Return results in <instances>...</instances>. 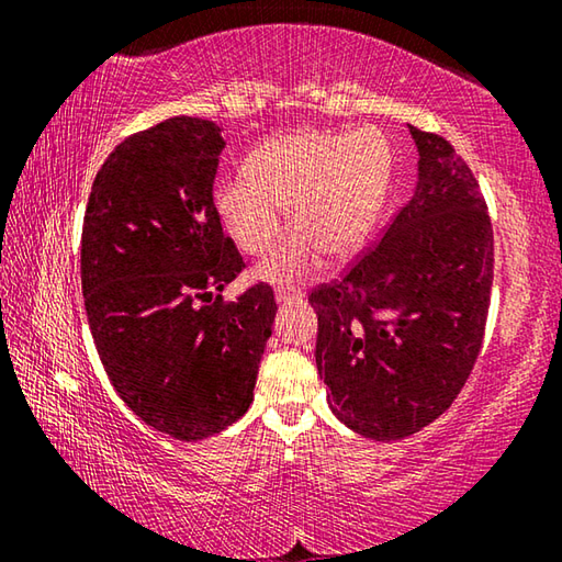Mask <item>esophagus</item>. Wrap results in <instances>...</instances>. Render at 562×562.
<instances>
[{
  "label": "esophagus",
  "mask_w": 562,
  "mask_h": 562,
  "mask_svg": "<svg viewBox=\"0 0 562 562\" xmlns=\"http://www.w3.org/2000/svg\"><path fill=\"white\" fill-rule=\"evenodd\" d=\"M274 300L278 304H292V302H302V292L300 290H278L274 292Z\"/></svg>",
  "instance_id": "1"
}]
</instances>
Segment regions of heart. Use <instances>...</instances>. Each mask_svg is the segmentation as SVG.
<instances>
[{
    "label": "heart",
    "mask_w": 562,
    "mask_h": 562,
    "mask_svg": "<svg viewBox=\"0 0 562 562\" xmlns=\"http://www.w3.org/2000/svg\"><path fill=\"white\" fill-rule=\"evenodd\" d=\"M250 180L235 178L217 190V213L247 255H265L282 233L290 235L258 268L268 282L300 280L317 260H341L367 240L382 211L392 148L379 131L290 133L262 144L247 164Z\"/></svg>",
    "instance_id": "1"
}]
</instances>
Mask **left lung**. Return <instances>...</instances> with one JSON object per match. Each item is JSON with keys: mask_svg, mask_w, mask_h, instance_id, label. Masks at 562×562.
<instances>
[{"mask_svg": "<svg viewBox=\"0 0 562 562\" xmlns=\"http://www.w3.org/2000/svg\"><path fill=\"white\" fill-rule=\"evenodd\" d=\"M418 180L374 247L310 294L317 372L331 414L396 441L439 418L481 351L493 284V227L479 180L449 140L408 126Z\"/></svg>", "mask_w": 562, "mask_h": 562, "instance_id": "obj_1", "label": "left lung"}]
</instances>
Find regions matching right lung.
Returning a JSON list of instances; mask_svg holds the SVG:
<instances>
[{
  "mask_svg": "<svg viewBox=\"0 0 562 562\" xmlns=\"http://www.w3.org/2000/svg\"><path fill=\"white\" fill-rule=\"evenodd\" d=\"M221 126L173 116L111 150L91 186L81 290L116 394L140 422L201 441L252 404L278 304L270 284L223 302L243 270L213 203Z\"/></svg>",
  "mask_w": 562,
  "mask_h": 562,
  "instance_id": "obj_1",
  "label": "right lung"
}]
</instances>
